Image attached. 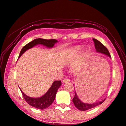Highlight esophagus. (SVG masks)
<instances>
[{
    "label": "esophagus",
    "mask_w": 126,
    "mask_h": 126,
    "mask_svg": "<svg viewBox=\"0 0 126 126\" xmlns=\"http://www.w3.org/2000/svg\"><path fill=\"white\" fill-rule=\"evenodd\" d=\"M70 79H68V78H65L63 79V82L64 83H68L70 82Z\"/></svg>",
    "instance_id": "34e87169"
}]
</instances>
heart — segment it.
<instances>
[{"label":"heart","instance_id":"heart-1","mask_svg":"<svg viewBox=\"0 0 126 126\" xmlns=\"http://www.w3.org/2000/svg\"><path fill=\"white\" fill-rule=\"evenodd\" d=\"M80 49V47H75L74 49V51L76 52V53H77L78 51H79V50Z\"/></svg>","mask_w":126,"mask_h":126}]
</instances>
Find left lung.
<instances>
[{
	"label": "left lung",
	"mask_w": 126,
	"mask_h": 126,
	"mask_svg": "<svg viewBox=\"0 0 126 126\" xmlns=\"http://www.w3.org/2000/svg\"><path fill=\"white\" fill-rule=\"evenodd\" d=\"M93 41L94 43L95 48L96 49V51L98 52V53L103 54L104 55H106V56H109V58H111L110 54L109 53L108 49L106 48L101 42L98 41L97 39H94V38H93ZM75 96L74 98H73V100H72L73 103L74 104V105L76 107L78 110H79L80 111H85V110H89V109L96 107V106L99 105L100 104H101L104 101V100H105V99H104L103 100L96 102V103H92V104L84 103L80 100L79 99V98H78L76 92L75 91Z\"/></svg>",
	"instance_id": "obj_1"
}]
</instances>
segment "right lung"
Returning a JSON list of instances; mask_svg holds the SVG:
<instances>
[{"label": "right lung", "instance_id": "add662e5", "mask_svg": "<svg viewBox=\"0 0 126 126\" xmlns=\"http://www.w3.org/2000/svg\"><path fill=\"white\" fill-rule=\"evenodd\" d=\"M57 42H58V41L56 39L48 40L42 38L35 39L32 42L28 43L27 44H26L25 46L23 47V48L21 49L20 51L18 58H20L21 56L26 51H27V50L33 48V47L37 46V45L41 44L44 46H46L47 48H53L54 46V45ZM61 80H55V81H54L53 83L49 89L48 91L43 95H42L41 97H39V98H35L27 96V95H26L22 91V90L20 89V91L21 93H22V95L25 99L26 101L29 105L36 109H40V110H44V109H46L47 108H48L53 103V101L55 100L56 92L58 91L59 87L61 86Z\"/></svg>", "mask_w": 126, "mask_h": 126}]
</instances>
